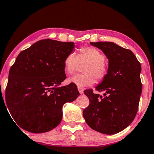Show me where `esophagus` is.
Instances as JSON below:
<instances>
[{"label": "esophagus", "instance_id": "1", "mask_svg": "<svg viewBox=\"0 0 154 154\" xmlns=\"http://www.w3.org/2000/svg\"><path fill=\"white\" fill-rule=\"evenodd\" d=\"M77 89H78V90H79V92L80 94L84 93V88H83L77 87Z\"/></svg>", "mask_w": 154, "mask_h": 154}]
</instances>
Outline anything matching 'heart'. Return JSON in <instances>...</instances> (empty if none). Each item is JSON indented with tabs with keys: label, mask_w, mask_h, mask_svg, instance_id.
<instances>
[{
	"label": "heart",
	"mask_w": 154,
	"mask_h": 154,
	"mask_svg": "<svg viewBox=\"0 0 154 154\" xmlns=\"http://www.w3.org/2000/svg\"><path fill=\"white\" fill-rule=\"evenodd\" d=\"M106 56L99 49L92 46L79 48L77 55L70 53L64 60V69L68 75H72L80 64H84L82 70L84 73L77 74L68 78V82L79 87H85L94 84L95 79L101 82L108 74V68L105 63Z\"/></svg>",
	"instance_id": "1"
}]
</instances>
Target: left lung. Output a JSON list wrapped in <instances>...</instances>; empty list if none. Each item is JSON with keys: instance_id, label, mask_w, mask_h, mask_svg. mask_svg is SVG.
I'll use <instances>...</instances> for the list:
<instances>
[{"instance_id": "1", "label": "left lung", "mask_w": 154, "mask_h": 154, "mask_svg": "<svg viewBox=\"0 0 154 154\" xmlns=\"http://www.w3.org/2000/svg\"><path fill=\"white\" fill-rule=\"evenodd\" d=\"M101 49L109 60L108 74L96 87L104 97L84 90L90 104L83 111L92 130L104 134L119 133L130 125L137 114L142 83L141 65L130 50L110 42H90Z\"/></svg>"}]
</instances>
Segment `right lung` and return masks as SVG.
Here are the masks:
<instances>
[{"label": "right lung", "instance_id": "add662e5", "mask_svg": "<svg viewBox=\"0 0 154 154\" xmlns=\"http://www.w3.org/2000/svg\"><path fill=\"white\" fill-rule=\"evenodd\" d=\"M74 42L45 39L21 51L9 72L7 106L14 120L32 133L51 131L60 123L62 107L79 95L77 86H60L66 76L64 60Z\"/></svg>", "mask_w": 154, "mask_h": 154}]
</instances>
